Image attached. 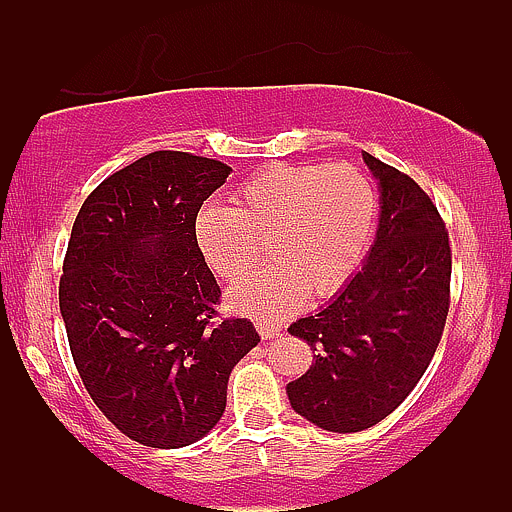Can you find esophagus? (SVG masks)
<instances>
[{
  "label": "esophagus",
  "mask_w": 512,
  "mask_h": 512,
  "mask_svg": "<svg viewBox=\"0 0 512 512\" xmlns=\"http://www.w3.org/2000/svg\"><path fill=\"white\" fill-rule=\"evenodd\" d=\"M257 332H260L262 339H274L281 335V325L269 323V320H257Z\"/></svg>",
  "instance_id": "1"
}]
</instances>
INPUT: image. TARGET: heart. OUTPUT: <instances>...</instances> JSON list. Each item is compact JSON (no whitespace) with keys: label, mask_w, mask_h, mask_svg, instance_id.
Segmentation results:
<instances>
[{"label":"heart","mask_w":512,"mask_h":512,"mask_svg":"<svg viewBox=\"0 0 512 512\" xmlns=\"http://www.w3.org/2000/svg\"><path fill=\"white\" fill-rule=\"evenodd\" d=\"M374 220L377 194L351 163H276L245 180L231 208L201 206L192 236L203 264L229 283L260 262V243H267L271 269L238 283L229 306L281 320L351 281Z\"/></svg>","instance_id":"obj_1"}]
</instances>
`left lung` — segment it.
Masks as SVG:
<instances>
[{"label":"left lung","instance_id":"8db88e82","mask_svg":"<svg viewBox=\"0 0 512 512\" xmlns=\"http://www.w3.org/2000/svg\"><path fill=\"white\" fill-rule=\"evenodd\" d=\"M381 192L363 269L325 309L288 327L313 365L288 384L292 410L323 431L358 433L398 407L424 377L449 311L445 222L410 175L363 152Z\"/></svg>","mask_w":512,"mask_h":512}]
</instances>
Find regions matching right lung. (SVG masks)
Masks as SVG:
<instances>
[{
  "mask_svg": "<svg viewBox=\"0 0 512 512\" xmlns=\"http://www.w3.org/2000/svg\"><path fill=\"white\" fill-rule=\"evenodd\" d=\"M227 163L152 152L88 194L60 276L67 342L98 410L145 447L213 431L234 365L260 342L248 318L215 320L220 285L194 245Z\"/></svg>",
  "mask_w": 512,
  "mask_h": 512,
  "instance_id": "obj_1",
  "label": "right lung"
}]
</instances>
